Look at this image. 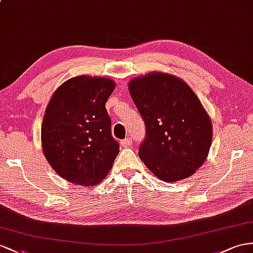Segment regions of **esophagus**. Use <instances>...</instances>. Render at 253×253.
<instances>
[{
    "label": "esophagus",
    "mask_w": 253,
    "mask_h": 253,
    "mask_svg": "<svg viewBox=\"0 0 253 253\" xmlns=\"http://www.w3.org/2000/svg\"><path fill=\"white\" fill-rule=\"evenodd\" d=\"M121 144H122V146H124V147H129V146H131V144H132V140H131V138L127 137L126 139L121 141Z\"/></svg>",
    "instance_id": "34e87169"
}]
</instances>
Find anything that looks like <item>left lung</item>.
Instances as JSON below:
<instances>
[{
  "label": "left lung",
  "mask_w": 253,
  "mask_h": 253,
  "mask_svg": "<svg viewBox=\"0 0 253 253\" xmlns=\"http://www.w3.org/2000/svg\"><path fill=\"white\" fill-rule=\"evenodd\" d=\"M128 88L146 126L141 160L164 182L191 176L209 156L212 139L211 118L196 93L160 71L133 78Z\"/></svg>",
  "instance_id": "1"
}]
</instances>
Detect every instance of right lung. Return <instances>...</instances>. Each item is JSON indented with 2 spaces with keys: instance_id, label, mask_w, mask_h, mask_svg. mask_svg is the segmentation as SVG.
Listing matches in <instances>:
<instances>
[{
  "instance_id": "obj_1",
  "label": "right lung",
  "mask_w": 253,
  "mask_h": 253,
  "mask_svg": "<svg viewBox=\"0 0 253 253\" xmlns=\"http://www.w3.org/2000/svg\"><path fill=\"white\" fill-rule=\"evenodd\" d=\"M114 88L109 78L74 77L55 89L44 111V157L61 177L76 186L99 184L120 152L106 110Z\"/></svg>"
}]
</instances>
